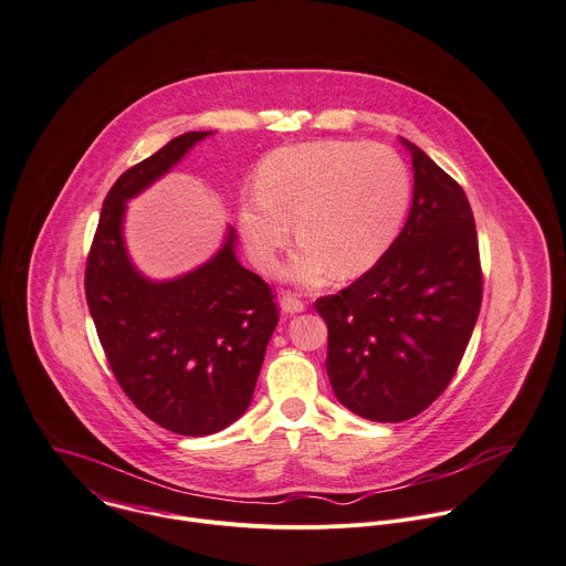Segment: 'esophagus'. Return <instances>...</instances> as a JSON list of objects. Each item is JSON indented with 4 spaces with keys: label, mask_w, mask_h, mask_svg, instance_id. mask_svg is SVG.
<instances>
[{
    "label": "esophagus",
    "mask_w": 566,
    "mask_h": 566,
    "mask_svg": "<svg viewBox=\"0 0 566 566\" xmlns=\"http://www.w3.org/2000/svg\"><path fill=\"white\" fill-rule=\"evenodd\" d=\"M281 310L285 312V315H298V312L305 310V303L296 294L287 292L281 296Z\"/></svg>",
    "instance_id": "esophagus-1"
}]
</instances>
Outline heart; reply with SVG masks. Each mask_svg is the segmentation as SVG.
<instances>
[{
    "label": "heart",
    "instance_id": "heart-1",
    "mask_svg": "<svg viewBox=\"0 0 566 566\" xmlns=\"http://www.w3.org/2000/svg\"><path fill=\"white\" fill-rule=\"evenodd\" d=\"M411 205L409 168L380 144L322 139L283 146L242 191L238 229L249 259L270 272L296 220L283 276L303 287L368 272L396 242Z\"/></svg>",
    "mask_w": 566,
    "mask_h": 566
}]
</instances>
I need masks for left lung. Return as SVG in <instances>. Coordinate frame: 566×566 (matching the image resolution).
I'll return each mask as SVG.
<instances>
[{"instance_id":"left-lung-1","label":"left lung","mask_w":566,"mask_h":566,"mask_svg":"<svg viewBox=\"0 0 566 566\" xmlns=\"http://www.w3.org/2000/svg\"><path fill=\"white\" fill-rule=\"evenodd\" d=\"M409 218L387 254L315 305L328 326L337 400L375 422H402L446 391L481 307L479 242L463 188L418 146Z\"/></svg>"}]
</instances>
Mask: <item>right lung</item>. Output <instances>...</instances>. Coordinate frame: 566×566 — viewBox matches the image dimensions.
Masks as SVG:
<instances>
[{"mask_svg":"<svg viewBox=\"0 0 566 566\" xmlns=\"http://www.w3.org/2000/svg\"><path fill=\"white\" fill-rule=\"evenodd\" d=\"M211 135L184 133L114 181L85 270L90 315L120 389L179 436L216 433L247 411L279 324L268 283L238 263L233 227L207 263L166 281L142 274L125 247L128 202Z\"/></svg>","mask_w":566,"mask_h":566,"instance_id":"right-lung-1","label":"right lung"}]
</instances>
